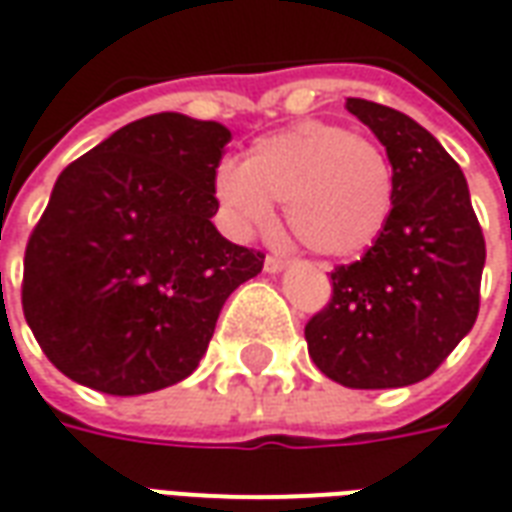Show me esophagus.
Listing matches in <instances>:
<instances>
[{
    "label": "esophagus",
    "mask_w": 512,
    "mask_h": 512,
    "mask_svg": "<svg viewBox=\"0 0 512 512\" xmlns=\"http://www.w3.org/2000/svg\"><path fill=\"white\" fill-rule=\"evenodd\" d=\"M284 267L286 256H267V259H264V270H267V273H281Z\"/></svg>",
    "instance_id": "34e87169"
}]
</instances>
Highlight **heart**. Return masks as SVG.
<instances>
[{
    "instance_id": "obj_1",
    "label": "heart",
    "mask_w": 512,
    "mask_h": 512,
    "mask_svg": "<svg viewBox=\"0 0 512 512\" xmlns=\"http://www.w3.org/2000/svg\"><path fill=\"white\" fill-rule=\"evenodd\" d=\"M215 195L242 231L270 226L273 201L286 223L322 256L372 248L394 209V168L372 137L331 121H303L256 140L242 165L226 162Z\"/></svg>"
}]
</instances>
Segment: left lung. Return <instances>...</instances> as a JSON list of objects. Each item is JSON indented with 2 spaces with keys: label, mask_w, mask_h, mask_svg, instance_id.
<instances>
[{
  "label": "left lung",
  "mask_w": 512,
  "mask_h": 512,
  "mask_svg": "<svg viewBox=\"0 0 512 512\" xmlns=\"http://www.w3.org/2000/svg\"><path fill=\"white\" fill-rule=\"evenodd\" d=\"M394 168V209L378 242L331 273L333 295L306 325L308 355L347 389L430 378L480 311L485 239L458 162L424 126L347 99Z\"/></svg>",
  "instance_id": "1"
}]
</instances>
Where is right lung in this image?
<instances>
[{"label": "right lung", "mask_w": 512, "mask_h": 512, "mask_svg": "<svg viewBox=\"0 0 512 512\" xmlns=\"http://www.w3.org/2000/svg\"><path fill=\"white\" fill-rule=\"evenodd\" d=\"M228 140L223 123L159 112L60 173L27 242L21 306L65 378L134 397L195 372L228 295L264 264L212 223Z\"/></svg>", "instance_id": "1"}]
</instances>
